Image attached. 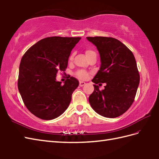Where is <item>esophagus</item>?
Segmentation results:
<instances>
[{
    "label": "esophagus",
    "mask_w": 159,
    "mask_h": 159,
    "mask_svg": "<svg viewBox=\"0 0 159 159\" xmlns=\"http://www.w3.org/2000/svg\"><path fill=\"white\" fill-rule=\"evenodd\" d=\"M84 85H86V83L84 82H82V81H80V86L82 87V86H84Z\"/></svg>",
    "instance_id": "obj_1"
}]
</instances>
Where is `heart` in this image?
Wrapping results in <instances>:
<instances>
[{
    "label": "heart",
    "mask_w": 159,
    "mask_h": 159,
    "mask_svg": "<svg viewBox=\"0 0 159 159\" xmlns=\"http://www.w3.org/2000/svg\"><path fill=\"white\" fill-rule=\"evenodd\" d=\"M92 52L91 50H86V54H87L88 53H89ZM73 58V55L70 56V59H72ZM75 75L77 77H78L80 79H82V80H86L88 78V77H89V73L88 72H86V70H80L78 71H77Z\"/></svg>",
    "instance_id": "1"
}]
</instances>
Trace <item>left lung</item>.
<instances>
[{
    "instance_id": "1",
    "label": "left lung",
    "mask_w": 159,
    "mask_h": 159,
    "mask_svg": "<svg viewBox=\"0 0 159 159\" xmlns=\"http://www.w3.org/2000/svg\"><path fill=\"white\" fill-rule=\"evenodd\" d=\"M86 39L97 47L101 58L100 69L92 80L94 89L89 97V103L103 117H118L131 106L139 86L140 77L135 56L116 39ZM98 83L107 84L103 90H99L96 85Z\"/></svg>"
}]
</instances>
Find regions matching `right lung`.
I'll list each match as a JSON object with an SVG mask.
<instances>
[{
    "mask_svg": "<svg viewBox=\"0 0 159 159\" xmlns=\"http://www.w3.org/2000/svg\"><path fill=\"white\" fill-rule=\"evenodd\" d=\"M81 37H52L39 41L21 60L17 86L27 109L42 120L58 118L68 108L79 86L70 77L62 85L56 80L58 70L65 71L70 52Z\"/></svg>",
    "mask_w": 159,
    "mask_h": 159,
    "instance_id": "obj_1",
    "label": "right lung"
}]
</instances>
